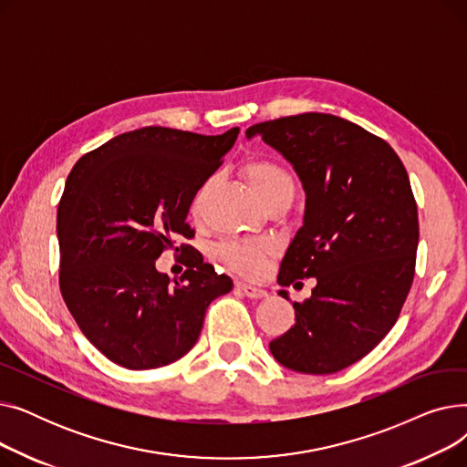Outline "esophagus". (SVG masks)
Segmentation results:
<instances>
[{"label": "esophagus", "mask_w": 467, "mask_h": 467, "mask_svg": "<svg viewBox=\"0 0 467 467\" xmlns=\"http://www.w3.org/2000/svg\"><path fill=\"white\" fill-rule=\"evenodd\" d=\"M234 287H236L238 291H242L244 296L250 297V299H263V297H266V291H265V289L255 287V285H250V284L236 282V284H234Z\"/></svg>", "instance_id": "1"}]
</instances>
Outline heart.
<instances>
[{"instance_id":"b5f03b06","label":"heart","mask_w":467,"mask_h":467,"mask_svg":"<svg viewBox=\"0 0 467 467\" xmlns=\"http://www.w3.org/2000/svg\"><path fill=\"white\" fill-rule=\"evenodd\" d=\"M242 174L248 180L250 187L259 196V201L263 204L282 199V196H289V199H293V192H296V183H293L289 171L282 164L271 159L248 161L242 166ZM208 187H210V182H206L194 196L192 201L194 215H199L201 212L202 199ZM266 254H268L266 246L250 240H234V242L223 244V246L219 248V257L223 259V263L244 276H257L265 268Z\"/></svg>"}]
</instances>
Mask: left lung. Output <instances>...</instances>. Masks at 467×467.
Wrapping results in <instances>:
<instances>
[{
    "label": "left lung",
    "instance_id": "1",
    "mask_svg": "<svg viewBox=\"0 0 467 467\" xmlns=\"http://www.w3.org/2000/svg\"><path fill=\"white\" fill-rule=\"evenodd\" d=\"M246 136L280 151L306 192L278 284L317 282L310 299L293 303L296 326L268 348L291 371L337 373L394 327L412 285L419 210L407 170L382 138L329 113L257 122Z\"/></svg>",
    "mask_w": 467,
    "mask_h": 467
}]
</instances>
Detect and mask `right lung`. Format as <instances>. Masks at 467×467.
<instances>
[{
    "label": "right lung",
    "instance_id": "right-lung-1",
    "mask_svg": "<svg viewBox=\"0 0 467 467\" xmlns=\"http://www.w3.org/2000/svg\"><path fill=\"white\" fill-rule=\"evenodd\" d=\"M238 129L219 136L145 127L111 138L71 168L57 213L60 291L83 335L113 363L143 371L185 356L206 308L233 289L202 255L187 212ZM186 252L171 283L154 261Z\"/></svg>",
    "mask_w": 467,
    "mask_h": 467
}]
</instances>
